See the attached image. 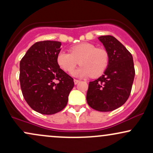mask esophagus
Here are the masks:
<instances>
[{
	"label": "esophagus",
	"mask_w": 153,
	"mask_h": 153,
	"mask_svg": "<svg viewBox=\"0 0 153 153\" xmlns=\"http://www.w3.org/2000/svg\"><path fill=\"white\" fill-rule=\"evenodd\" d=\"M79 82H80V80H76V79H74V83L75 84V85H76V84H78Z\"/></svg>",
	"instance_id": "34e87169"
}]
</instances>
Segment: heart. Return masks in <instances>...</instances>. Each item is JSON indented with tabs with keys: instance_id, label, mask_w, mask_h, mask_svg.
<instances>
[{
	"instance_id": "1",
	"label": "heart",
	"mask_w": 153,
	"mask_h": 153,
	"mask_svg": "<svg viewBox=\"0 0 153 153\" xmlns=\"http://www.w3.org/2000/svg\"><path fill=\"white\" fill-rule=\"evenodd\" d=\"M109 55L103 48H97L91 43H81L71 48V53L60 51L57 55V62L65 71H71L78 63V69L71 72L74 76L94 78L102 75L108 67Z\"/></svg>"
}]
</instances>
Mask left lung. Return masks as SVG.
I'll return each instance as SVG.
<instances>
[{
	"label": "left lung",
	"mask_w": 153,
	"mask_h": 153,
	"mask_svg": "<svg viewBox=\"0 0 153 153\" xmlns=\"http://www.w3.org/2000/svg\"><path fill=\"white\" fill-rule=\"evenodd\" d=\"M98 39L108 52L109 62L103 75L89 82L86 100L95 110L111 111L122 106L130 95L134 62L130 52L115 37L108 35Z\"/></svg>",
	"instance_id": "obj_1"
}]
</instances>
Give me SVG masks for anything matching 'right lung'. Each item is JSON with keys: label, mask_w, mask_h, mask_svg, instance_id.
I'll return each mask as SVG.
<instances>
[{"label": "right lung", "mask_w": 153, "mask_h": 153, "mask_svg": "<svg viewBox=\"0 0 153 153\" xmlns=\"http://www.w3.org/2000/svg\"><path fill=\"white\" fill-rule=\"evenodd\" d=\"M61 42H36L20 62L21 88L24 99L33 110L54 114L66 106L74 81L59 68L57 55Z\"/></svg>", "instance_id": "add662e5"}]
</instances>
